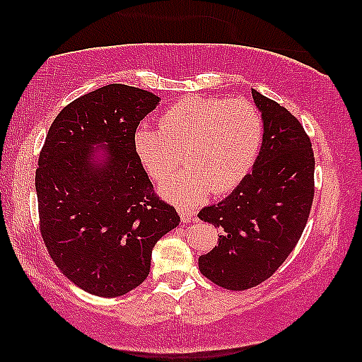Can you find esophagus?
<instances>
[{"label":"esophagus","instance_id":"obj_1","mask_svg":"<svg viewBox=\"0 0 362 362\" xmlns=\"http://www.w3.org/2000/svg\"><path fill=\"white\" fill-rule=\"evenodd\" d=\"M177 213H180L182 223H191L194 219V211L186 208V206H177Z\"/></svg>","mask_w":362,"mask_h":362}]
</instances>
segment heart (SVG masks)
<instances>
[{
    "instance_id": "b5f03b06",
    "label": "heart",
    "mask_w": 362,
    "mask_h": 362,
    "mask_svg": "<svg viewBox=\"0 0 362 362\" xmlns=\"http://www.w3.org/2000/svg\"><path fill=\"white\" fill-rule=\"evenodd\" d=\"M262 123L250 101L189 96L168 107L161 128L141 124L133 134L139 163L156 181L176 170L182 151L185 170L163 181L159 192L181 204H198L208 192L226 194L247 175L261 144Z\"/></svg>"
}]
</instances>
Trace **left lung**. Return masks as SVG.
Segmentation results:
<instances>
[{"label":"left lung","mask_w":362,"mask_h":362,"mask_svg":"<svg viewBox=\"0 0 362 362\" xmlns=\"http://www.w3.org/2000/svg\"><path fill=\"white\" fill-rule=\"evenodd\" d=\"M261 111L262 143L252 171L221 203L198 218L218 228V246L199 256V271L224 289L244 291L271 278L306 226L314 198V153L286 107L251 89Z\"/></svg>","instance_id":"8db88e82"}]
</instances>
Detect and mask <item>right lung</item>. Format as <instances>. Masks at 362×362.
Here are the masks:
<instances>
[{"mask_svg": "<svg viewBox=\"0 0 362 362\" xmlns=\"http://www.w3.org/2000/svg\"><path fill=\"white\" fill-rule=\"evenodd\" d=\"M158 105L144 89L107 84L63 107L46 134L35 177L41 236L61 273L89 294L138 288L154 244L180 224L133 148Z\"/></svg>", "mask_w": 362, "mask_h": 362, "instance_id": "obj_1", "label": "right lung"}]
</instances>
